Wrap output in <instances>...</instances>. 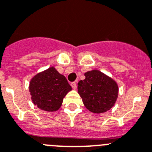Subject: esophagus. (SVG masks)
<instances>
[{
    "label": "esophagus",
    "mask_w": 152,
    "mask_h": 152,
    "mask_svg": "<svg viewBox=\"0 0 152 152\" xmlns=\"http://www.w3.org/2000/svg\"><path fill=\"white\" fill-rule=\"evenodd\" d=\"M71 86H72V88H73L74 89V90H76V88H77V86H76V83H75V82H73V83H71Z\"/></svg>",
    "instance_id": "1"
}]
</instances>
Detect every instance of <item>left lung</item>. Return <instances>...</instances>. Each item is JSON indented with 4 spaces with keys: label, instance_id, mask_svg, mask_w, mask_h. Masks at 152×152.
<instances>
[{
    "label": "left lung",
    "instance_id": "8db88e82",
    "mask_svg": "<svg viewBox=\"0 0 152 152\" xmlns=\"http://www.w3.org/2000/svg\"><path fill=\"white\" fill-rule=\"evenodd\" d=\"M78 83V93L85 106L93 113H103L113 107L118 96L115 81L98 69L85 73Z\"/></svg>",
    "mask_w": 152,
    "mask_h": 152
}]
</instances>
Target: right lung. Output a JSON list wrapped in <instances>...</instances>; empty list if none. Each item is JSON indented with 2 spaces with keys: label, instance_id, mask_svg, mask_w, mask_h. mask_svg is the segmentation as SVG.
<instances>
[{
  "label": "right lung",
  "instance_id": "add662e5",
  "mask_svg": "<svg viewBox=\"0 0 152 152\" xmlns=\"http://www.w3.org/2000/svg\"><path fill=\"white\" fill-rule=\"evenodd\" d=\"M71 90L66 77L54 66L37 73L30 81L29 91L32 102L44 111L58 110L64 97Z\"/></svg>",
  "mask_w": 152,
  "mask_h": 152
}]
</instances>
